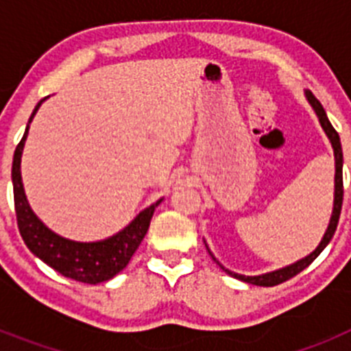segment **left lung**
<instances>
[{
	"mask_svg": "<svg viewBox=\"0 0 351 351\" xmlns=\"http://www.w3.org/2000/svg\"><path fill=\"white\" fill-rule=\"evenodd\" d=\"M306 96H308L309 104L313 105L316 116H318V119H320L322 128L325 130L327 137L330 138V142H332L334 156H336V193H334L332 218H330V223H328L327 232H325L324 239H322V243L318 244V247L313 251L311 255H308L306 258L299 260V262L291 263V265H288V267L280 269V271L269 272V274H262V276H243V274H235V272H230L228 269H225L223 265H219L223 271L228 272V274L234 276V278H237V280L246 281V283H251V285H256V287H276V285L283 283V281H288L290 278H293V276H297L299 272H302L304 269L308 267L309 263H311L313 260H315L316 256L320 255L322 251L325 250V246L330 243V239H332L334 232H336V228H337V221H339L341 206H343V149H341L339 135H337V132L334 130V126L330 125V121H328V117H327V114H325L324 107H322L320 101L316 100L315 95H313L311 91H308V93H306ZM209 253H210V251H209ZM210 256H213V255H210ZM213 258H214V256H213ZM214 262H218V260L214 258Z\"/></svg>",
	"mask_w": 351,
	"mask_h": 351,
	"instance_id": "left-lung-1",
	"label": "left lung"
}]
</instances>
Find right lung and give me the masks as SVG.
Instances as JSON below:
<instances>
[{"label":"right lung","mask_w":351,"mask_h":351,"mask_svg":"<svg viewBox=\"0 0 351 351\" xmlns=\"http://www.w3.org/2000/svg\"><path fill=\"white\" fill-rule=\"evenodd\" d=\"M43 100L38 101L29 123L36 114ZM27 128L24 137L15 147L14 163H12V182H14V204L15 216H17V226L21 237L24 239L26 246L33 255L38 256L49 267L63 274L64 278L80 281V283L96 285L101 281L112 280L117 272L128 265L130 258L137 251L138 244L142 243L144 235L147 234L149 223L153 218V213L161 200L149 206L142 210L137 218L133 219L125 230L112 237L98 241V243H75L68 239L56 235L47 226L43 225L35 213L31 210L26 200L23 188V178H21V154H23L24 141H26Z\"/></svg>","instance_id":"add662e5"}]
</instances>
